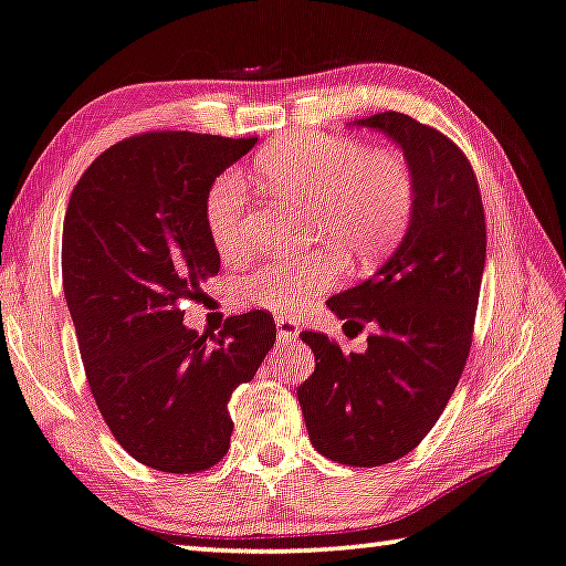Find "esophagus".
<instances>
[{
	"instance_id": "34e87169",
	"label": "esophagus",
	"mask_w": 566,
	"mask_h": 566,
	"mask_svg": "<svg viewBox=\"0 0 566 566\" xmlns=\"http://www.w3.org/2000/svg\"><path fill=\"white\" fill-rule=\"evenodd\" d=\"M276 323V335H280V343L282 345H286V343H292V337H297V319H292V317H276L274 319Z\"/></svg>"
}]
</instances>
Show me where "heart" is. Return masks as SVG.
Returning a JSON list of instances; mask_svg holds the SVG:
<instances>
[{
  "label": "heart",
  "mask_w": 566,
  "mask_h": 566,
  "mask_svg": "<svg viewBox=\"0 0 566 566\" xmlns=\"http://www.w3.org/2000/svg\"><path fill=\"white\" fill-rule=\"evenodd\" d=\"M256 170L276 196L310 202L312 239L335 242L353 261L389 251L415 210V175L399 149H368L364 142L333 134H300L269 145L256 157ZM247 210L249 192L241 177L218 175L206 192L202 221L223 256L247 249ZM334 248L325 243L307 254L266 261L243 280V290L261 307L297 310L340 276L343 261Z\"/></svg>",
  "instance_id": "obj_1"
}]
</instances>
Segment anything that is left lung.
<instances>
[{"label":"left lung","instance_id":"8db88e82","mask_svg":"<svg viewBox=\"0 0 566 566\" xmlns=\"http://www.w3.org/2000/svg\"><path fill=\"white\" fill-rule=\"evenodd\" d=\"M358 126L384 132L415 175V210L394 256L327 300L337 317L374 325L366 353L345 356L323 333H300L315 374L297 389L310 442L340 465L378 468L415 450L465 368L485 266V213L462 149L407 114Z\"/></svg>","mask_w":566,"mask_h":566}]
</instances>
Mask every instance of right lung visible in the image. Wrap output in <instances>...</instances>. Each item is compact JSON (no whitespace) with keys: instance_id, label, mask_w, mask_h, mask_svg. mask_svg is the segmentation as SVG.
<instances>
[{"instance_id":"obj_1","label":"right lung","mask_w":566,"mask_h":566,"mask_svg":"<svg viewBox=\"0 0 566 566\" xmlns=\"http://www.w3.org/2000/svg\"><path fill=\"white\" fill-rule=\"evenodd\" d=\"M256 145L192 132H147L98 155L71 192L63 292L98 411L126 452L163 472H200L229 452V399L276 340L254 310L218 335L182 325L221 269L202 202Z\"/></svg>"}]
</instances>
